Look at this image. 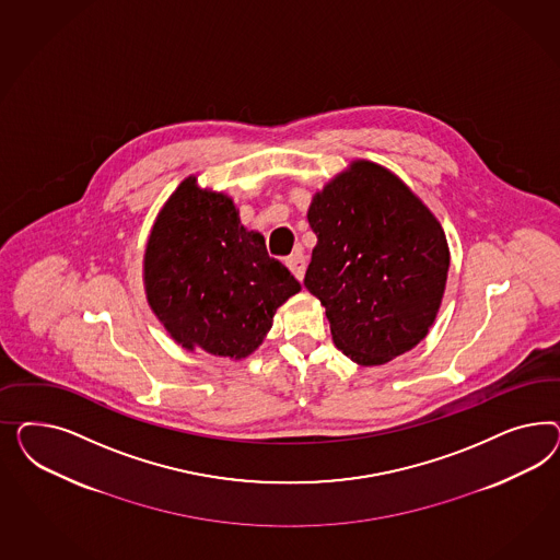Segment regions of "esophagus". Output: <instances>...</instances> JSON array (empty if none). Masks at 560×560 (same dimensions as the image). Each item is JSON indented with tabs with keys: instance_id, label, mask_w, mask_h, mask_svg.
Returning a JSON list of instances; mask_svg holds the SVG:
<instances>
[{
	"instance_id": "esophagus-1",
	"label": "esophagus",
	"mask_w": 560,
	"mask_h": 560,
	"mask_svg": "<svg viewBox=\"0 0 560 560\" xmlns=\"http://www.w3.org/2000/svg\"><path fill=\"white\" fill-rule=\"evenodd\" d=\"M285 265H288L289 271L295 275V279H300V281L304 279L307 262H305V256L302 255V253H295V255L288 256Z\"/></svg>"
}]
</instances>
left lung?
<instances>
[{"label": "left lung", "mask_w": 560, "mask_h": 560, "mask_svg": "<svg viewBox=\"0 0 560 560\" xmlns=\"http://www.w3.org/2000/svg\"><path fill=\"white\" fill-rule=\"evenodd\" d=\"M318 237L304 285L332 340L359 365H384L427 337L440 312L450 248L431 209L388 168L353 160L312 197Z\"/></svg>", "instance_id": "left-lung-1"}]
</instances>
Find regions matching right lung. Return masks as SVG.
Returning <instances> with one entry per match:
<instances>
[{"instance_id":"1","label":"right lung","mask_w":560,"mask_h":560,"mask_svg":"<svg viewBox=\"0 0 560 560\" xmlns=\"http://www.w3.org/2000/svg\"><path fill=\"white\" fill-rule=\"evenodd\" d=\"M148 304L183 349L255 353L272 316L302 285L240 223L232 197L185 178L153 221L143 255Z\"/></svg>"}]
</instances>
